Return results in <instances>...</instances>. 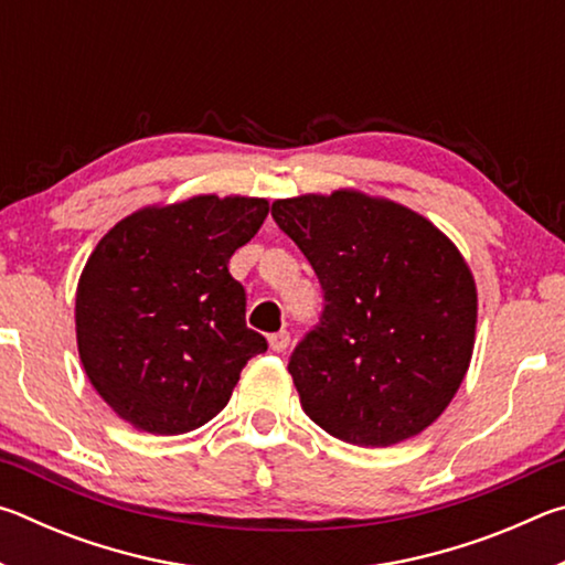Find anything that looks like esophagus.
Returning <instances> with one entry per match:
<instances>
[{
    "label": "esophagus",
    "mask_w": 565,
    "mask_h": 565,
    "mask_svg": "<svg viewBox=\"0 0 565 565\" xmlns=\"http://www.w3.org/2000/svg\"><path fill=\"white\" fill-rule=\"evenodd\" d=\"M289 341H291L289 331H276V333H271V337H269V347H271V351L281 353V351L289 349Z\"/></svg>",
    "instance_id": "esophagus-1"
}]
</instances>
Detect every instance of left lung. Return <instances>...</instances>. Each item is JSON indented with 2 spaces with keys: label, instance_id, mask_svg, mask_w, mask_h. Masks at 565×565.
Segmentation results:
<instances>
[{
  "label": "left lung",
  "instance_id": "8db88e82",
  "mask_svg": "<svg viewBox=\"0 0 565 565\" xmlns=\"http://www.w3.org/2000/svg\"><path fill=\"white\" fill-rule=\"evenodd\" d=\"M271 216L327 301L289 359L306 416L353 446L418 436L473 356L478 294L461 252L414 209L356 189L276 199Z\"/></svg>",
  "mask_w": 565,
  "mask_h": 565
}]
</instances>
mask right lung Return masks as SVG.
Instances as JSON below:
<instances>
[{"label":"right lung","mask_w":565,"mask_h":565,"mask_svg":"<svg viewBox=\"0 0 565 565\" xmlns=\"http://www.w3.org/2000/svg\"><path fill=\"white\" fill-rule=\"evenodd\" d=\"M269 202L199 194L114 224L76 284V347L92 386L134 428L194 431L222 411L266 339L246 327L228 259Z\"/></svg>","instance_id":"obj_1"}]
</instances>
